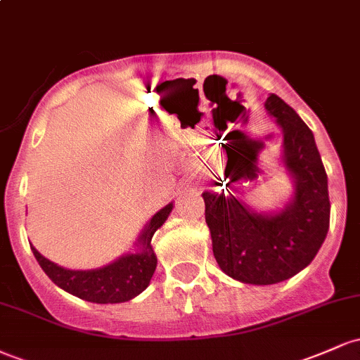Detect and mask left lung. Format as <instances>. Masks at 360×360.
I'll use <instances>...</instances> for the list:
<instances>
[{
	"instance_id": "left-lung-1",
	"label": "left lung",
	"mask_w": 360,
	"mask_h": 360,
	"mask_svg": "<svg viewBox=\"0 0 360 360\" xmlns=\"http://www.w3.org/2000/svg\"><path fill=\"white\" fill-rule=\"evenodd\" d=\"M266 111L283 131L281 164L292 194L281 208L260 212L233 194L205 191L213 255L226 276L267 286L286 281L315 259L330 225L328 179L313 131L291 106L269 94Z\"/></svg>"
}]
</instances>
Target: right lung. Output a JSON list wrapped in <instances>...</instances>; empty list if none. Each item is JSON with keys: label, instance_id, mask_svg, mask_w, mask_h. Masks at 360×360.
Wrapping results in <instances>:
<instances>
[{"label": "right lung", "instance_id": "obj_1", "mask_svg": "<svg viewBox=\"0 0 360 360\" xmlns=\"http://www.w3.org/2000/svg\"><path fill=\"white\" fill-rule=\"evenodd\" d=\"M172 208H174L172 203L166 205L147 221L135 242V252L120 255L113 262L98 267V269H65V267L57 266L56 262L44 257L30 243L32 252L52 283L68 291L69 295L100 304L125 303V301L139 296L150 284L157 267L155 252L152 249V237L157 229H160L167 220Z\"/></svg>", "mask_w": 360, "mask_h": 360}]
</instances>
